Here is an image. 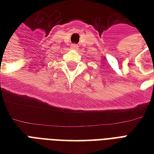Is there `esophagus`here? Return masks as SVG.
I'll return each mask as SVG.
<instances>
[{
    "label": "esophagus",
    "instance_id": "esophagus-1",
    "mask_svg": "<svg viewBox=\"0 0 154 154\" xmlns=\"http://www.w3.org/2000/svg\"><path fill=\"white\" fill-rule=\"evenodd\" d=\"M71 48H72V49H73V50H77V48H78V46H77V44H72Z\"/></svg>",
    "mask_w": 154,
    "mask_h": 154
}]
</instances>
